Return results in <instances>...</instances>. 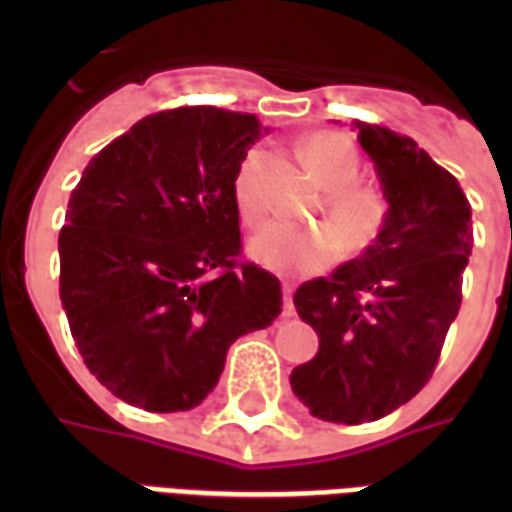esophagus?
Wrapping results in <instances>:
<instances>
[{
	"mask_svg": "<svg viewBox=\"0 0 512 512\" xmlns=\"http://www.w3.org/2000/svg\"><path fill=\"white\" fill-rule=\"evenodd\" d=\"M284 313H287V316H292V313H295V303H292V284H284Z\"/></svg>",
	"mask_w": 512,
	"mask_h": 512,
	"instance_id": "1",
	"label": "esophagus"
}]
</instances>
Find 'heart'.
I'll list each match as a JSON object with an SVG mask.
<instances>
[{"instance_id": "b5f03b06", "label": "heart", "mask_w": 512, "mask_h": 512, "mask_svg": "<svg viewBox=\"0 0 512 512\" xmlns=\"http://www.w3.org/2000/svg\"><path fill=\"white\" fill-rule=\"evenodd\" d=\"M308 175L324 188L321 209L329 225L268 223L249 239V255L279 273L305 276L327 268L337 255V239L348 252H364L380 239L390 220V199L380 185L361 183V156L345 135L332 130L311 132L300 143ZM260 154H249L233 180V199L241 220L255 225L265 215L257 185Z\"/></svg>"}]
</instances>
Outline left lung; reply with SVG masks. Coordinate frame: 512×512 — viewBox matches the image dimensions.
<instances>
[{"instance_id": "left-lung-1", "label": "left lung", "mask_w": 512, "mask_h": 512, "mask_svg": "<svg viewBox=\"0 0 512 512\" xmlns=\"http://www.w3.org/2000/svg\"><path fill=\"white\" fill-rule=\"evenodd\" d=\"M353 124L388 193L390 220L364 255L295 292L319 353L289 377L313 417L345 425L380 420L433 377L473 247L470 201L457 177L412 138Z\"/></svg>"}]
</instances>
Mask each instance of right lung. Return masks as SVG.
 <instances>
[{"mask_svg": "<svg viewBox=\"0 0 512 512\" xmlns=\"http://www.w3.org/2000/svg\"><path fill=\"white\" fill-rule=\"evenodd\" d=\"M255 114L159 111L92 156L60 228V303L84 364L116 398L185 412L225 353L281 313L279 279L241 257L233 180Z\"/></svg>", "mask_w": 512, "mask_h": 512, "instance_id": "add662e5", "label": "right lung"}]
</instances>
